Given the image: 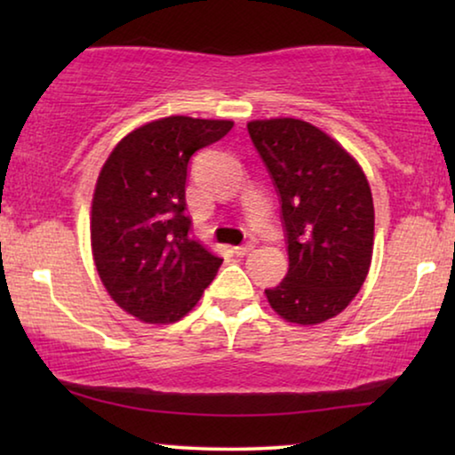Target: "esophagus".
Here are the masks:
<instances>
[{"instance_id":"obj_1","label":"esophagus","mask_w":455,"mask_h":455,"mask_svg":"<svg viewBox=\"0 0 455 455\" xmlns=\"http://www.w3.org/2000/svg\"><path fill=\"white\" fill-rule=\"evenodd\" d=\"M252 244H251V242H248V244H242V246H235L234 248V252H235V257H246V254L248 252H251L252 251Z\"/></svg>"}]
</instances>
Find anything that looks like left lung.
<instances>
[{
	"mask_svg": "<svg viewBox=\"0 0 455 455\" xmlns=\"http://www.w3.org/2000/svg\"><path fill=\"white\" fill-rule=\"evenodd\" d=\"M248 134L282 204L290 269L265 290L290 323L339 315L363 288L372 259L375 207L358 161L313 124L294 117L248 122Z\"/></svg>",
	"mask_w": 455,
	"mask_h": 455,
	"instance_id": "obj_1",
	"label": "left lung"
}]
</instances>
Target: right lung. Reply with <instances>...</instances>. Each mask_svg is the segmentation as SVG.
<instances>
[{"label":"right lung","instance_id":"right-lung-1","mask_svg":"<svg viewBox=\"0 0 455 455\" xmlns=\"http://www.w3.org/2000/svg\"><path fill=\"white\" fill-rule=\"evenodd\" d=\"M234 122L170 116L117 142L97 178L91 246L117 307L165 325L195 308L223 259L192 238L186 215L188 161Z\"/></svg>","mask_w":455,"mask_h":455}]
</instances>
